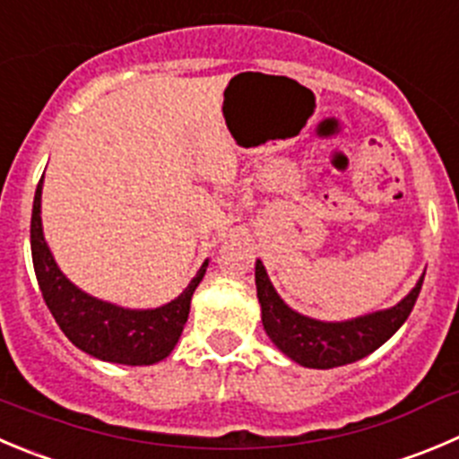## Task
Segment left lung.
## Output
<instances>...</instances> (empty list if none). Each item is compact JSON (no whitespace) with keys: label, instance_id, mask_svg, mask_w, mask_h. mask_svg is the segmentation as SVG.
<instances>
[{"label":"left lung","instance_id":"1","mask_svg":"<svg viewBox=\"0 0 459 459\" xmlns=\"http://www.w3.org/2000/svg\"><path fill=\"white\" fill-rule=\"evenodd\" d=\"M255 279L265 333L290 360L316 369L356 363L381 347L408 320L423 283L421 277L408 298L387 311L356 317L351 322H317L290 311L279 299L261 261H256Z\"/></svg>","mask_w":459,"mask_h":459}]
</instances>
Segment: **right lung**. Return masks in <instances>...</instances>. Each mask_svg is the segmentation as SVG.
I'll list each match as a JSON object with an SVG mask.
<instances>
[{
	"label": "right lung",
	"instance_id": "add662e5",
	"mask_svg": "<svg viewBox=\"0 0 459 459\" xmlns=\"http://www.w3.org/2000/svg\"><path fill=\"white\" fill-rule=\"evenodd\" d=\"M40 194L42 180L38 182L30 213V256L42 298L63 333L78 349L108 363L152 365L164 360L185 329L191 295L203 281L207 264H203L180 298L152 311H128L90 298L60 273L42 237Z\"/></svg>",
	"mask_w": 459,
	"mask_h": 459
}]
</instances>
